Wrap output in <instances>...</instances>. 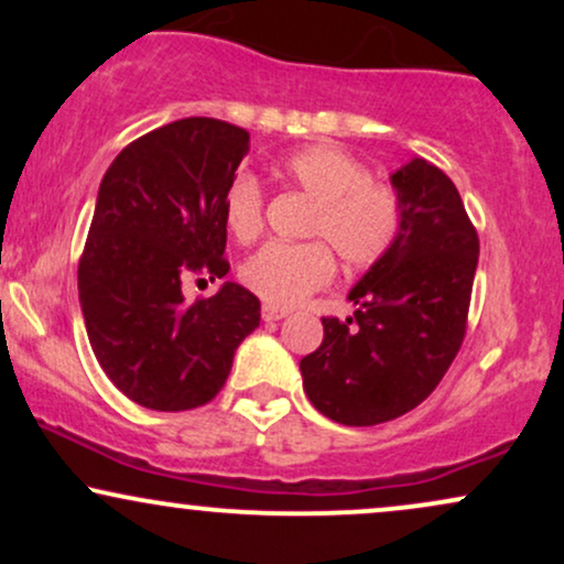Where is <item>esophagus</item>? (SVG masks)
I'll return each mask as SVG.
<instances>
[{
	"label": "esophagus",
	"instance_id": "34e87169",
	"mask_svg": "<svg viewBox=\"0 0 564 564\" xmlns=\"http://www.w3.org/2000/svg\"><path fill=\"white\" fill-rule=\"evenodd\" d=\"M289 315V310H283V307H275V304H262V318L268 321V323H273V321H281V318H286Z\"/></svg>",
	"mask_w": 564,
	"mask_h": 564
}]
</instances>
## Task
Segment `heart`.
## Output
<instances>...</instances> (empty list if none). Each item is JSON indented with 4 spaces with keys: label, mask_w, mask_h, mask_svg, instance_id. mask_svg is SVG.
I'll return each instance as SVG.
<instances>
[{
    "label": "heart",
    "mask_w": 564,
    "mask_h": 564,
    "mask_svg": "<svg viewBox=\"0 0 564 564\" xmlns=\"http://www.w3.org/2000/svg\"><path fill=\"white\" fill-rule=\"evenodd\" d=\"M281 183L313 200L304 236L318 241H270L241 264V281L268 304L291 307L332 283L334 254L349 270L384 260L400 241L405 204L390 180L371 177L364 161L341 148L310 145L275 166ZM223 217L236 241L264 228V187L254 174H236L223 193Z\"/></svg>",
    "instance_id": "1"
}]
</instances>
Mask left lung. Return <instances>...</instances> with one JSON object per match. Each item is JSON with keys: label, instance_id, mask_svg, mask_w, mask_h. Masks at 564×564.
I'll return each instance as SVG.
<instances>
[{"label": "left lung", "instance_id": "1", "mask_svg": "<svg viewBox=\"0 0 564 564\" xmlns=\"http://www.w3.org/2000/svg\"><path fill=\"white\" fill-rule=\"evenodd\" d=\"M405 204L400 241L349 291L352 318H323L300 360L323 416L373 426L413 411L445 377L467 336L480 238L456 185L424 159L392 174Z\"/></svg>", "mask_w": 564, "mask_h": 564}]
</instances>
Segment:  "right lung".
Listing matches in <instances>:
<instances>
[{
	"label": "right lung",
	"mask_w": 564,
	"mask_h": 564,
	"mask_svg": "<svg viewBox=\"0 0 564 564\" xmlns=\"http://www.w3.org/2000/svg\"><path fill=\"white\" fill-rule=\"evenodd\" d=\"M246 153L243 127L191 116L129 142L102 177L79 257L84 326L106 377L142 408L209 403L260 326V300L238 283L183 296L187 278L230 270L223 193Z\"/></svg>",
	"instance_id": "add662e5"
}]
</instances>
